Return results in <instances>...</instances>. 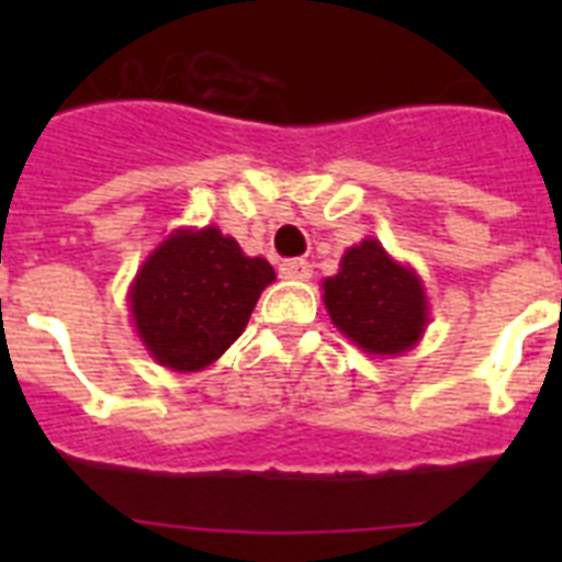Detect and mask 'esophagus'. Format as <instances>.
Returning <instances> with one entry per match:
<instances>
[{"mask_svg":"<svg viewBox=\"0 0 562 562\" xmlns=\"http://www.w3.org/2000/svg\"><path fill=\"white\" fill-rule=\"evenodd\" d=\"M280 277H285V280H308L312 277V265L306 259H285L280 265Z\"/></svg>","mask_w":562,"mask_h":562,"instance_id":"esophagus-1","label":"esophagus"}]
</instances>
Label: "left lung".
<instances>
[{
    "instance_id": "obj_1",
    "label": "left lung",
    "mask_w": 562,
    "mask_h": 562,
    "mask_svg": "<svg viewBox=\"0 0 562 562\" xmlns=\"http://www.w3.org/2000/svg\"><path fill=\"white\" fill-rule=\"evenodd\" d=\"M324 303L333 324L375 356L408 350L426 326L417 273L393 262L375 238L344 254L341 271L324 282Z\"/></svg>"
}]
</instances>
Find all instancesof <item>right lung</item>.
Masks as SVG:
<instances>
[{
	"label": "right lung",
	"instance_id": "right-lung-1",
	"mask_svg": "<svg viewBox=\"0 0 562 562\" xmlns=\"http://www.w3.org/2000/svg\"><path fill=\"white\" fill-rule=\"evenodd\" d=\"M273 268L221 229H180L162 241L131 291L136 329L166 368L201 370L245 333Z\"/></svg>",
	"mask_w": 562,
	"mask_h": 562
}]
</instances>
